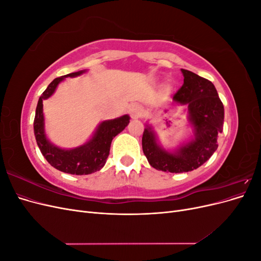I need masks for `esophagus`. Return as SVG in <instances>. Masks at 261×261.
Returning <instances> with one entry per match:
<instances>
[{
	"mask_svg": "<svg viewBox=\"0 0 261 261\" xmlns=\"http://www.w3.org/2000/svg\"><path fill=\"white\" fill-rule=\"evenodd\" d=\"M129 114L132 116V118H139L143 114V110H141V107L138 105H133L129 108Z\"/></svg>",
	"mask_w": 261,
	"mask_h": 261,
	"instance_id": "34e87169",
	"label": "esophagus"
}]
</instances>
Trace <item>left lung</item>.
<instances>
[{
  "mask_svg": "<svg viewBox=\"0 0 261 261\" xmlns=\"http://www.w3.org/2000/svg\"><path fill=\"white\" fill-rule=\"evenodd\" d=\"M184 84L173 96L177 105L186 106L194 138L174 152L163 149L147 125L143 135V150L152 168L171 173L189 172L199 168L218 148L219 134L223 130L224 108L215 85L187 69H180Z\"/></svg>",
  "mask_w": 261,
  "mask_h": 261,
  "instance_id": "1",
  "label": "left lung"
}]
</instances>
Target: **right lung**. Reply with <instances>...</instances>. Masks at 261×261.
Listing matches in <instances>:
<instances>
[{"label":"right lung","mask_w":261,"mask_h":261,"mask_svg":"<svg viewBox=\"0 0 261 261\" xmlns=\"http://www.w3.org/2000/svg\"><path fill=\"white\" fill-rule=\"evenodd\" d=\"M85 72L86 70L84 69L55 78L39 98L34 121V132L37 145L46 161L57 170L75 175L91 174V173L103 168L110 153V147H111L113 138L129 123L128 115H123L114 118V120L103 121L100 123L96 133L93 134L89 141L74 149H62L50 143L44 133L42 102L52 96L58 85L66 77H76Z\"/></svg>","instance_id":"add662e5"}]
</instances>
